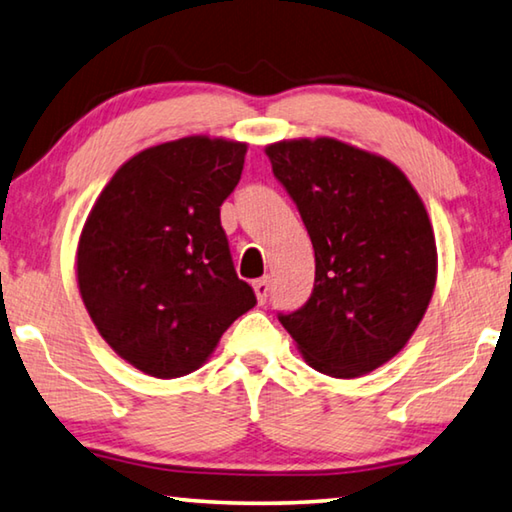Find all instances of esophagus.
Returning a JSON list of instances; mask_svg holds the SVG:
<instances>
[{
	"instance_id": "esophagus-1",
	"label": "esophagus",
	"mask_w": 512,
	"mask_h": 512,
	"mask_svg": "<svg viewBox=\"0 0 512 512\" xmlns=\"http://www.w3.org/2000/svg\"><path fill=\"white\" fill-rule=\"evenodd\" d=\"M253 289H255V296L259 303H266V298H269V278H259L253 282Z\"/></svg>"
}]
</instances>
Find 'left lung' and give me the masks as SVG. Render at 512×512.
<instances>
[{
  "instance_id": "left-lung-1",
  "label": "left lung",
  "mask_w": 512,
  "mask_h": 512,
  "mask_svg": "<svg viewBox=\"0 0 512 512\" xmlns=\"http://www.w3.org/2000/svg\"><path fill=\"white\" fill-rule=\"evenodd\" d=\"M314 246V289L278 314L312 369L358 378L408 344L431 303L437 248L426 207L399 168L335 139L266 148Z\"/></svg>"
}]
</instances>
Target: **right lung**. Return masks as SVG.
I'll return each mask as SVG.
<instances>
[{
    "instance_id": "obj_1",
    "label": "right lung",
    "mask_w": 512,
    "mask_h": 512,
    "mask_svg": "<svg viewBox=\"0 0 512 512\" xmlns=\"http://www.w3.org/2000/svg\"><path fill=\"white\" fill-rule=\"evenodd\" d=\"M246 150L209 136L154 145L118 168L86 218L79 294L104 342L148 376L202 367L257 303L221 225Z\"/></svg>"
}]
</instances>
